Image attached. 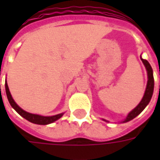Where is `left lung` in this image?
<instances>
[{
	"instance_id": "obj_1",
	"label": "left lung",
	"mask_w": 160,
	"mask_h": 160,
	"mask_svg": "<svg viewBox=\"0 0 160 160\" xmlns=\"http://www.w3.org/2000/svg\"><path fill=\"white\" fill-rule=\"evenodd\" d=\"M141 59L142 61V62L144 64L145 68L147 69V73H148V84H147V87H146V91H145L144 96L142 98L141 101L139 103L136 107L133 109L132 111L128 114V116L126 117V118L124 119L122 122H129L132 119H134V118H136L138 115L141 114L142 111L144 110L145 108L147 107V105L149 104V102L151 100L152 96V93H153V89H154V80H153V72H152V68L151 65L149 64L147 60H144L141 58ZM105 122H109V121L105 120V119H103Z\"/></svg>"
}]
</instances>
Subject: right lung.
<instances>
[{"instance_id": "right-lung-1", "label": "right lung", "mask_w": 160, "mask_h": 160, "mask_svg": "<svg viewBox=\"0 0 160 160\" xmlns=\"http://www.w3.org/2000/svg\"><path fill=\"white\" fill-rule=\"evenodd\" d=\"M5 88H6V94H7V97L9 101V104H11L14 110H15L18 113H19L22 118L26 119L27 121H29L35 124H39V125H47V124L52 123L54 122H56V120H58L60 118H62L64 113H60V114L55 115V116H50V117H44V116H41V115H37V114H32V113H30L27 111H24L23 109L19 107L18 104H16L15 101L13 100L12 95L10 93V91H9L8 86V82L7 80L5 81Z\"/></svg>"}]
</instances>
